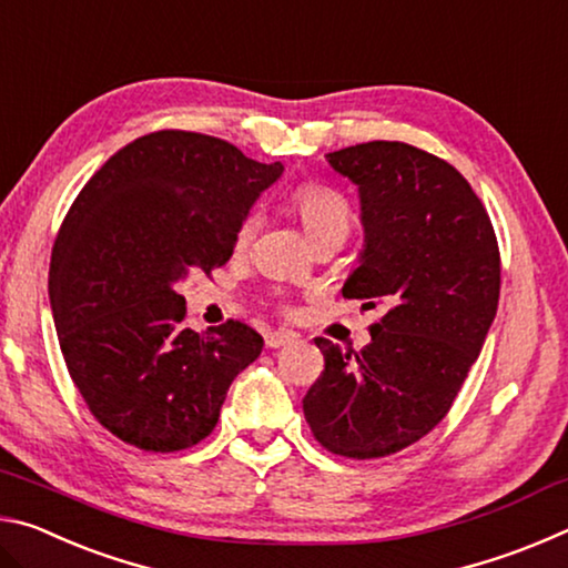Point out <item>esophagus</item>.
Segmentation results:
<instances>
[{"label": "esophagus", "instance_id": "obj_1", "mask_svg": "<svg viewBox=\"0 0 568 568\" xmlns=\"http://www.w3.org/2000/svg\"><path fill=\"white\" fill-rule=\"evenodd\" d=\"M297 335L295 333H287V331H271L265 333V345L267 348H283V345H291L295 343Z\"/></svg>", "mask_w": 568, "mask_h": 568}]
</instances>
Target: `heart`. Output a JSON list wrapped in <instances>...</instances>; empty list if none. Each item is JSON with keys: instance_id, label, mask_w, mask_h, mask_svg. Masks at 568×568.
Masks as SVG:
<instances>
[{"instance_id": "heart-1", "label": "heart", "mask_w": 568, "mask_h": 568, "mask_svg": "<svg viewBox=\"0 0 568 568\" xmlns=\"http://www.w3.org/2000/svg\"><path fill=\"white\" fill-rule=\"evenodd\" d=\"M293 207L305 233L311 235L313 243L323 237H348L353 227V207L341 192L323 185H303L295 190ZM257 225H261V215L247 213L237 225V245H247L253 240Z\"/></svg>"}]
</instances>
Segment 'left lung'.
Instances as JSON below:
<instances>
[{
	"label": "left lung",
	"instance_id": "left-lung-1",
	"mask_svg": "<svg viewBox=\"0 0 568 568\" xmlns=\"http://www.w3.org/2000/svg\"><path fill=\"white\" fill-rule=\"evenodd\" d=\"M325 160L361 195L365 245L343 297L386 315L361 353L315 338L325 371L303 413L331 454L383 458L454 406L496 318L501 255L484 203L446 160L386 140Z\"/></svg>",
	"mask_w": 568,
	"mask_h": 568
}]
</instances>
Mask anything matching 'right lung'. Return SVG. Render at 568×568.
Here are the masks:
<instances>
[{
	"label": "right lung",
	"instance_id": "add662e5",
	"mask_svg": "<svg viewBox=\"0 0 568 568\" xmlns=\"http://www.w3.org/2000/svg\"><path fill=\"white\" fill-rule=\"evenodd\" d=\"M281 172L210 134L160 130L114 152L74 197L52 247V315L77 390L124 444H200L261 355L240 321L185 328L178 287L230 261L240 220Z\"/></svg>",
	"mask_w": 568,
	"mask_h": 568
}]
</instances>
